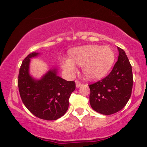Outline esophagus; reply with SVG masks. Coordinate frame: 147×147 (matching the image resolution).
Instances as JSON below:
<instances>
[{"label": "esophagus", "instance_id": "34e87169", "mask_svg": "<svg viewBox=\"0 0 147 147\" xmlns=\"http://www.w3.org/2000/svg\"><path fill=\"white\" fill-rule=\"evenodd\" d=\"M75 84H76V88H79L82 86V83L78 80L75 81Z\"/></svg>", "mask_w": 147, "mask_h": 147}]
</instances>
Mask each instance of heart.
<instances>
[{
    "instance_id": "b5f03b06",
    "label": "heart",
    "mask_w": 147,
    "mask_h": 147,
    "mask_svg": "<svg viewBox=\"0 0 147 147\" xmlns=\"http://www.w3.org/2000/svg\"><path fill=\"white\" fill-rule=\"evenodd\" d=\"M70 58L61 60V67L67 75L73 76L76 65L83 66V72L88 79L97 80L109 72L115 61L113 50L109 46L90 45L79 47L70 51Z\"/></svg>"
}]
</instances>
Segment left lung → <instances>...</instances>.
Here are the masks:
<instances>
[{"label":"left lung","instance_id":"1","mask_svg":"<svg viewBox=\"0 0 147 147\" xmlns=\"http://www.w3.org/2000/svg\"><path fill=\"white\" fill-rule=\"evenodd\" d=\"M117 49V61L110 74L89 85L91 107L96 112L105 115L122 110L127 104L132 91V67L125 52L120 48Z\"/></svg>","mask_w":147,"mask_h":147}]
</instances>
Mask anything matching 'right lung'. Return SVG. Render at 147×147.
I'll list each match as a JSON object with an SVG mask.
<instances>
[{
	"label": "right lung",
	"mask_w": 147,
	"mask_h": 147,
	"mask_svg": "<svg viewBox=\"0 0 147 147\" xmlns=\"http://www.w3.org/2000/svg\"><path fill=\"white\" fill-rule=\"evenodd\" d=\"M38 55V52L30 53L21 64L18 79L20 95L34 115L45 120H56L68 110L75 83L59 77L56 68L50 69L41 79L33 77L30 73V61Z\"/></svg>",
	"instance_id": "1"
}]
</instances>
